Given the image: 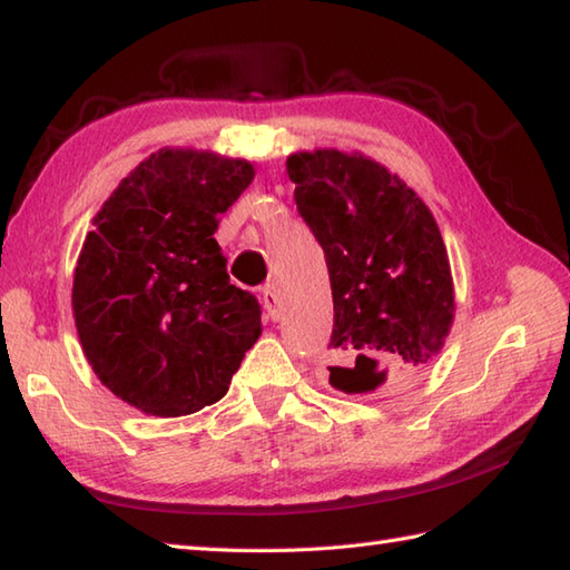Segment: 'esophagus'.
<instances>
[{
  "mask_svg": "<svg viewBox=\"0 0 570 570\" xmlns=\"http://www.w3.org/2000/svg\"><path fill=\"white\" fill-rule=\"evenodd\" d=\"M262 304H264V308H266V313H269V316L276 321L278 316H282V298L276 296V288H274V284H266L264 286V292H262Z\"/></svg>",
  "mask_w": 570,
  "mask_h": 570,
  "instance_id": "obj_1",
  "label": "esophagus"
}]
</instances>
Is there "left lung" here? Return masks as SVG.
<instances>
[{
    "instance_id": "obj_1",
    "label": "left lung",
    "mask_w": 570,
    "mask_h": 570,
    "mask_svg": "<svg viewBox=\"0 0 570 570\" xmlns=\"http://www.w3.org/2000/svg\"><path fill=\"white\" fill-rule=\"evenodd\" d=\"M286 174L328 264L331 386L367 394L414 384L455 313L451 262L426 203L362 154L298 151Z\"/></svg>"
}]
</instances>
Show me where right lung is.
I'll return each instance as SVG.
<instances>
[{
    "label": "right lung",
    "instance_id": "1",
    "mask_svg": "<svg viewBox=\"0 0 570 570\" xmlns=\"http://www.w3.org/2000/svg\"><path fill=\"white\" fill-rule=\"evenodd\" d=\"M254 178L245 159L159 149L95 215L72 274V318L92 372L149 416H186L227 394L262 335V308L229 284L213 237Z\"/></svg>",
    "mask_w": 570,
    "mask_h": 570
}]
</instances>
